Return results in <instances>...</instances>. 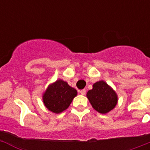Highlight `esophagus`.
<instances>
[{"label": "esophagus", "instance_id": "34e87169", "mask_svg": "<svg viewBox=\"0 0 150 150\" xmlns=\"http://www.w3.org/2000/svg\"><path fill=\"white\" fill-rule=\"evenodd\" d=\"M79 93L81 94V95H85L86 94V89L80 90V91H79Z\"/></svg>", "mask_w": 150, "mask_h": 150}]
</instances>
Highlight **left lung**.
Returning <instances> with one entry per match:
<instances>
[{
  "instance_id": "obj_1",
  "label": "left lung",
  "mask_w": 150,
  "mask_h": 150,
  "mask_svg": "<svg viewBox=\"0 0 150 150\" xmlns=\"http://www.w3.org/2000/svg\"><path fill=\"white\" fill-rule=\"evenodd\" d=\"M86 96L94 109L102 114L112 110L118 102L116 91L104 80L94 83Z\"/></svg>"
}]
</instances>
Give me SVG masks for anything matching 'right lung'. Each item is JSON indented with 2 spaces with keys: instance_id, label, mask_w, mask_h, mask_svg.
I'll list each match as a JSON object with an SVG mask.
<instances>
[{
  "instance_id": "add662e5",
  "label": "right lung",
  "mask_w": 150,
  "mask_h": 150,
  "mask_svg": "<svg viewBox=\"0 0 150 150\" xmlns=\"http://www.w3.org/2000/svg\"><path fill=\"white\" fill-rule=\"evenodd\" d=\"M77 91L62 79H58L46 88L43 95V101L49 110L60 113L68 108Z\"/></svg>"
}]
</instances>
